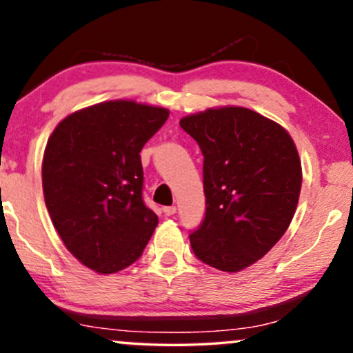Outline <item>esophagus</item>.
<instances>
[{
	"label": "esophagus",
	"mask_w": 353,
	"mask_h": 353,
	"mask_svg": "<svg viewBox=\"0 0 353 353\" xmlns=\"http://www.w3.org/2000/svg\"><path fill=\"white\" fill-rule=\"evenodd\" d=\"M176 205H165V208L163 209V212L165 214V216H174L176 214Z\"/></svg>",
	"instance_id": "esophagus-1"
}]
</instances>
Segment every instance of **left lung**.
<instances>
[{
    "instance_id": "1",
    "label": "left lung",
    "mask_w": 353,
    "mask_h": 353,
    "mask_svg": "<svg viewBox=\"0 0 353 353\" xmlns=\"http://www.w3.org/2000/svg\"><path fill=\"white\" fill-rule=\"evenodd\" d=\"M181 128L204 156L205 212L190 247L214 269H245L277 244L297 209L302 168L292 137L236 106L182 117Z\"/></svg>"
}]
</instances>
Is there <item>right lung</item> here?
Wrapping results in <instances>:
<instances>
[{"instance_id":"1","label":"right lung","mask_w":353,"mask_h":353,"mask_svg":"<svg viewBox=\"0 0 353 353\" xmlns=\"http://www.w3.org/2000/svg\"><path fill=\"white\" fill-rule=\"evenodd\" d=\"M168 117L164 108L108 101L68 116L48 141V212L66 249L96 272L134 264L156 229L139 152Z\"/></svg>"}]
</instances>
